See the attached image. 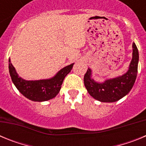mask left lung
I'll use <instances>...</instances> for the list:
<instances>
[{"mask_svg":"<svg viewBox=\"0 0 146 146\" xmlns=\"http://www.w3.org/2000/svg\"><path fill=\"white\" fill-rule=\"evenodd\" d=\"M139 52L135 42L132 44V58L126 73L108 79L102 82L92 78V71L88 68L84 76V84L88 94L101 102H115L122 99L131 91L136 80Z\"/></svg>","mask_w":146,"mask_h":146,"instance_id":"1","label":"left lung"}]
</instances>
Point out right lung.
Instances as JSON below:
<instances>
[{"label":"right lung","mask_w":146,"mask_h":146,"mask_svg":"<svg viewBox=\"0 0 146 146\" xmlns=\"http://www.w3.org/2000/svg\"><path fill=\"white\" fill-rule=\"evenodd\" d=\"M9 63V74L14 85L23 96L33 102L48 101L57 96L64 78L71 72L74 65L72 64L64 67L49 79L26 80L19 76L10 58Z\"/></svg>","instance_id":"obj_1"}]
</instances>
